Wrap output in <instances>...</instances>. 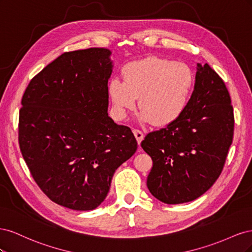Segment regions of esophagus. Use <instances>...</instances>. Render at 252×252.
I'll list each match as a JSON object with an SVG mask.
<instances>
[{"label":"esophagus","instance_id":"obj_1","mask_svg":"<svg viewBox=\"0 0 252 252\" xmlns=\"http://www.w3.org/2000/svg\"><path fill=\"white\" fill-rule=\"evenodd\" d=\"M132 132H133V134H134V136H135L136 141H138V144L140 145L141 142H142V140L144 139V133H143V131L140 130V129H133Z\"/></svg>","mask_w":252,"mask_h":252}]
</instances>
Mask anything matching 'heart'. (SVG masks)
Returning a JSON list of instances; mask_svg holds the SVG:
<instances>
[{
    "mask_svg": "<svg viewBox=\"0 0 252 252\" xmlns=\"http://www.w3.org/2000/svg\"><path fill=\"white\" fill-rule=\"evenodd\" d=\"M124 81L113 78L109 95L120 118L133 109L139 98V120L157 126L177 122L188 107L194 75L184 63L158 57L133 61L123 68Z\"/></svg>",
    "mask_w": 252,
    "mask_h": 252,
    "instance_id": "obj_1",
    "label": "heart"
}]
</instances>
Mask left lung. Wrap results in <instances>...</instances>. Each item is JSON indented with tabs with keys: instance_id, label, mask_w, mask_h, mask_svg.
Instances as JSON below:
<instances>
[{
	"instance_id": "1",
	"label": "left lung",
	"mask_w": 252,
	"mask_h": 252,
	"mask_svg": "<svg viewBox=\"0 0 252 252\" xmlns=\"http://www.w3.org/2000/svg\"><path fill=\"white\" fill-rule=\"evenodd\" d=\"M233 129V107L224 81L208 64H199L183 116L141 143L154 163L147 178L151 194L166 204H182L205 193L224 168Z\"/></svg>"
}]
</instances>
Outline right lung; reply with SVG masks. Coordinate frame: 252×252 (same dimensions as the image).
<instances>
[{
	"mask_svg": "<svg viewBox=\"0 0 252 252\" xmlns=\"http://www.w3.org/2000/svg\"><path fill=\"white\" fill-rule=\"evenodd\" d=\"M110 53L64 52L32 79L22 97V156L42 191L73 210L96 208L114 171L138 148L131 129L108 117Z\"/></svg>",
	"mask_w": 252,
	"mask_h": 252,
	"instance_id": "right-lung-1",
	"label": "right lung"
}]
</instances>
